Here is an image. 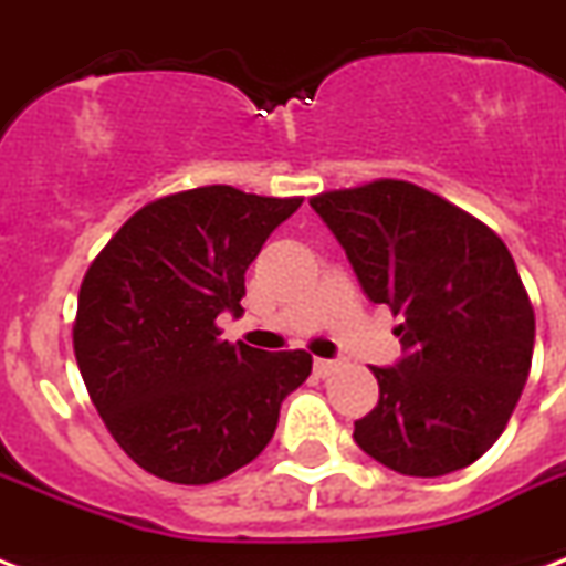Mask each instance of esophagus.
<instances>
[{
    "mask_svg": "<svg viewBox=\"0 0 566 566\" xmlns=\"http://www.w3.org/2000/svg\"><path fill=\"white\" fill-rule=\"evenodd\" d=\"M335 367H337V364L328 361V358H317V361H314V373H317L319 378L332 376V373H335Z\"/></svg>",
    "mask_w": 566,
    "mask_h": 566,
    "instance_id": "1",
    "label": "esophagus"
}]
</instances>
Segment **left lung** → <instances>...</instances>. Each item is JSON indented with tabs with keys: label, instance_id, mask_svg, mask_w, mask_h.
Instances as JSON below:
<instances>
[{
	"label": "left lung",
	"instance_id": "1",
	"mask_svg": "<svg viewBox=\"0 0 566 566\" xmlns=\"http://www.w3.org/2000/svg\"><path fill=\"white\" fill-rule=\"evenodd\" d=\"M311 208L364 293L402 317V358L373 367L378 405L355 420V443L420 479L479 461L509 426L535 349V311L509 247L408 181L332 190Z\"/></svg>",
	"mask_w": 566,
	"mask_h": 566
}]
</instances>
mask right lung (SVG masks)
<instances>
[{
    "label": "right lung",
    "mask_w": 566,
    "mask_h": 566,
    "mask_svg": "<svg viewBox=\"0 0 566 566\" xmlns=\"http://www.w3.org/2000/svg\"><path fill=\"white\" fill-rule=\"evenodd\" d=\"M302 199L229 185L164 196L132 217L78 291L73 346L123 452L176 484L226 479L264 452L311 355L220 340L247 270Z\"/></svg>",
    "instance_id": "obj_1"
}]
</instances>
